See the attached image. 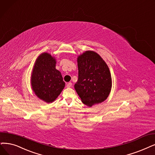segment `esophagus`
Listing matches in <instances>:
<instances>
[{
  "label": "esophagus",
  "mask_w": 155,
  "mask_h": 155,
  "mask_svg": "<svg viewBox=\"0 0 155 155\" xmlns=\"http://www.w3.org/2000/svg\"><path fill=\"white\" fill-rule=\"evenodd\" d=\"M72 83H68L67 84L66 86H67V88H71V86H72Z\"/></svg>",
  "instance_id": "1"
}]
</instances>
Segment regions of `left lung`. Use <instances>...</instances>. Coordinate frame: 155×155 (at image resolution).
<instances>
[{"mask_svg":"<svg viewBox=\"0 0 155 155\" xmlns=\"http://www.w3.org/2000/svg\"><path fill=\"white\" fill-rule=\"evenodd\" d=\"M78 80L74 84L81 101L88 107L106 101L112 87L109 67L98 53L86 51L78 57Z\"/></svg>","mask_w":155,"mask_h":155,"instance_id":"left-lung-1","label":"left lung"}]
</instances>
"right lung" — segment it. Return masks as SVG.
I'll return each mask as SVG.
<instances>
[{"label":"right lung","mask_w":155,"mask_h":155,"mask_svg":"<svg viewBox=\"0 0 155 155\" xmlns=\"http://www.w3.org/2000/svg\"><path fill=\"white\" fill-rule=\"evenodd\" d=\"M56 60L43 53L35 60L31 75V86L36 96L47 103L55 101L65 87L61 72L56 69Z\"/></svg>","instance_id":"right-lung-1"}]
</instances>
